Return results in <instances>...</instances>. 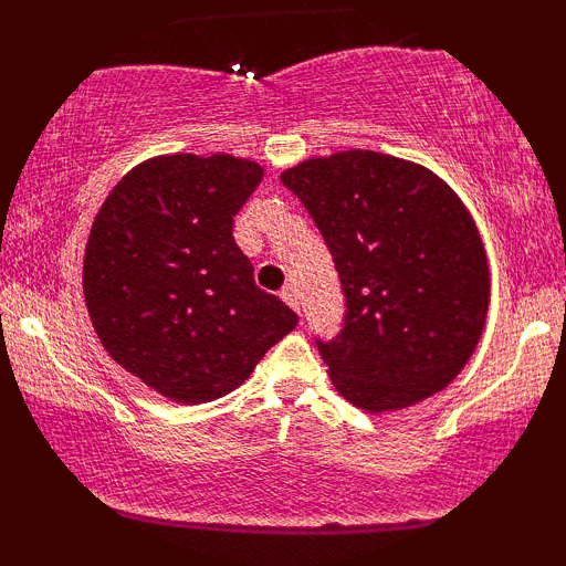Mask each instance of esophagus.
<instances>
[{
	"label": "esophagus",
	"instance_id": "obj_1",
	"mask_svg": "<svg viewBox=\"0 0 566 566\" xmlns=\"http://www.w3.org/2000/svg\"><path fill=\"white\" fill-rule=\"evenodd\" d=\"M281 298L285 301V304H289L291 308H298V293H296V285H283L281 289Z\"/></svg>",
	"mask_w": 566,
	"mask_h": 566
}]
</instances>
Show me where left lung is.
<instances>
[{"label":"left lung","mask_w":566,"mask_h":566,"mask_svg":"<svg viewBox=\"0 0 566 566\" xmlns=\"http://www.w3.org/2000/svg\"><path fill=\"white\" fill-rule=\"evenodd\" d=\"M345 293L337 337L316 339L335 389L391 412L446 389L482 337L490 268L459 196L415 161L339 151L285 169Z\"/></svg>","instance_id":"8db88e82"}]
</instances>
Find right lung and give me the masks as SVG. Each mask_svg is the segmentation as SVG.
<instances>
[{
	"label": "right lung",
	"mask_w": 566,
	"mask_h": 566,
	"mask_svg": "<svg viewBox=\"0 0 566 566\" xmlns=\"http://www.w3.org/2000/svg\"><path fill=\"white\" fill-rule=\"evenodd\" d=\"M262 182L258 161L172 154L111 190L84 250V301L111 358L161 397L203 405L242 386L298 324L254 285L234 216Z\"/></svg>",
	"instance_id": "obj_1"
}]
</instances>
